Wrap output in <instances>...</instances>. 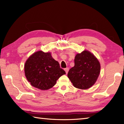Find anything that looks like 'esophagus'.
<instances>
[{"label":"esophagus","instance_id":"obj_1","mask_svg":"<svg viewBox=\"0 0 124 124\" xmlns=\"http://www.w3.org/2000/svg\"><path fill=\"white\" fill-rule=\"evenodd\" d=\"M64 70H65V72H66V73H67V74L68 72V71H69V68H65V69H64Z\"/></svg>","mask_w":124,"mask_h":124}]
</instances>
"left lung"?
Wrapping results in <instances>:
<instances>
[{
	"instance_id": "obj_1",
	"label": "left lung",
	"mask_w": 124,
	"mask_h": 124,
	"mask_svg": "<svg viewBox=\"0 0 124 124\" xmlns=\"http://www.w3.org/2000/svg\"><path fill=\"white\" fill-rule=\"evenodd\" d=\"M100 69L96 57L89 51H84L76 55L75 66L69 70L68 77L76 88L86 89L96 82Z\"/></svg>"
}]
</instances>
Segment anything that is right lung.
<instances>
[{"instance_id":"obj_1","label":"right lung","mask_w":124,"mask_h":124,"mask_svg":"<svg viewBox=\"0 0 124 124\" xmlns=\"http://www.w3.org/2000/svg\"><path fill=\"white\" fill-rule=\"evenodd\" d=\"M24 72L31 85L41 90L52 88L58 79L65 74L51 53L43 51L36 52L28 58L25 63Z\"/></svg>"}]
</instances>
